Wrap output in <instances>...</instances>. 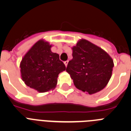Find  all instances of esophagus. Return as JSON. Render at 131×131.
Listing matches in <instances>:
<instances>
[{
	"label": "esophagus",
	"mask_w": 131,
	"mask_h": 131,
	"mask_svg": "<svg viewBox=\"0 0 131 131\" xmlns=\"http://www.w3.org/2000/svg\"><path fill=\"white\" fill-rule=\"evenodd\" d=\"M68 61H65L64 62V64H65V66H66V67H67V64H68Z\"/></svg>",
	"instance_id": "1"
}]
</instances>
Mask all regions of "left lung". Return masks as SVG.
<instances>
[{
  "instance_id": "1",
  "label": "left lung",
  "mask_w": 131,
  "mask_h": 131,
  "mask_svg": "<svg viewBox=\"0 0 131 131\" xmlns=\"http://www.w3.org/2000/svg\"><path fill=\"white\" fill-rule=\"evenodd\" d=\"M72 57L66 70L76 88L91 95L105 88L114 67L112 59L106 51L82 39L72 48Z\"/></svg>"
}]
</instances>
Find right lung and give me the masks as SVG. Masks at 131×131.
I'll return each mask as SVG.
<instances>
[{
  "instance_id": "right-lung-1",
  "label": "right lung",
  "mask_w": 131,
  "mask_h": 131,
  "mask_svg": "<svg viewBox=\"0 0 131 131\" xmlns=\"http://www.w3.org/2000/svg\"><path fill=\"white\" fill-rule=\"evenodd\" d=\"M51 46L43 40L38 41L22 59L20 68L23 82L40 93L54 89L59 73L65 70L59 54L51 51Z\"/></svg>"
}]
</instances>
